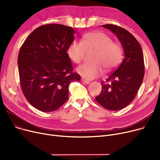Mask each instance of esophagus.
Listing matches in <instances>:
<instances>
[{"label": "esophagus", "instance_id": "esophagus-1", "mask_svg": "<svg viewBox=\"0 0 160 160\" xmlns=\"http://www.w3.org/2000/svg\"><path fill=\"white\" fill-rule=\"evenodd\" d=\"M81 80H82V82H83V83H86V84H88V83H90V81H89V80H87V79H85V78H82Z\"/></svg>", "mask_w": 160, "mask_h": 160}]
</instances>
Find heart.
I'll return each mask as SVG.
<instances>
[{"instance_id":"b5f03b06","label":"heart","mask_w":160,"mask_h":160,"mask_svg":"<svg viewBox=\"0 0 160 160\" xmlns=\"http://www.w3.org/2000/svg\"><path fill=\"white\" fill-rule=\"evenodd\" d=\"M86 50H95L93 63H83L77 71L83 77L93 79L104 72L103 67L110 71L118 65L122 58V49L106 33L100 32L83 34L80 41L74 40L67 48V54L75 63H80Z\"/></svg>"}]
</instances>
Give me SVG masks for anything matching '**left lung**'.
<instances>
[{
  "instance_id": "left-lung-1",
  "label": "left lung",
  "mask_w": 160,
  "mask_h": 160,
  "mask_svg": "<svg viewBox=\"0 0 160 160\" xmlns=\"http://www.w3.org/2000/svg\"><path fill=\"white\" fill-rule=\"evenodd\" d=\"M121 43L124 52L122 62L102 81V91L95 97L108 110L117 111L127 106L135 98L144 77L145 65L142 48L132 33L114 24H104Z\"/></svg>"
}]
</instances>
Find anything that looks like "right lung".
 <instances>
[{
    "instance_id": "obj_1",
    "label": "right lung",
    "mask_w": 160,
    "mask_h": 160,
    "mask_svg": "<svg viewBox=\"0 0 160 160\" xmlns=\"http://www.w3.org/2000/svg\"><path fill=\"white\" fill-rule=\"evenodd\" d=\"M72 27L60 24L42 25L33 30L21 46L19 55L21 88L29 103L50 112L69 98V86L80 81L73 72L67 48L74 41Z\"/></svg>"
}]
</instances>
